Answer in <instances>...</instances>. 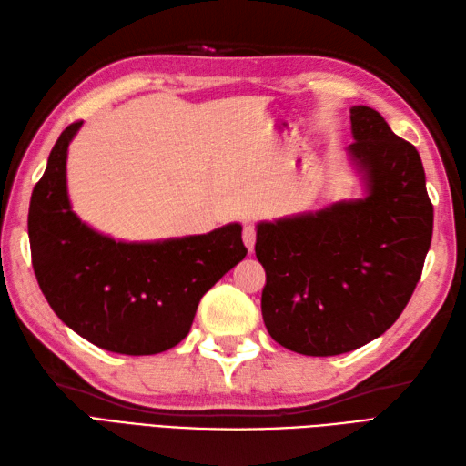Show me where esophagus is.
<instances>
[{
	"instance_id": "34e87169",
	"label": "esophagus",
	"mask_w": 466,
	"mask_h": 466,
	"mask_svg": "<svg viewBox=\"0 0 466 466\" xmlns=\"http://www.w3.org/2000/svg\"><path fill=\"white\" fill-rule=\"evenodd\" d=\"M242 240H244V244H246V248H248V252H254V244H256V228H254L252 224H246V226H244Z\"/></svg>"
}]
</instances>
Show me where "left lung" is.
<instances>
[{
  "mask_svg": "<svg viewBox=\"0 0 466 466\" xmlns=\"http://www.w3.org/2000/svg\"><path fill=\"white\" fill-rule=\"evenodd\" d=\"M362 198L256 226L262 319L284 349L334 356L379 339L417 289L432 204L417 147L369 106L350 107Z\"/></svg>",
  "mask_w": 466,
  "mask_h": 466,
  "instance_id": "1",
  "label": "left lung"
}]
</instances>
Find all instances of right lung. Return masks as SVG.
<instances>
[{"label": "right lung", "instance_id": "1", "mask_svg": "<svg viewBox=\"0 0 466 466\" xmlns=\"http://www.w3.org/2000/svg\"><path fill=\"white\" fill-rule=\"evenodd\" d=\"M84 122L57 137L32 192L27 234L39 289L57 319L104 350L144 356L186 339L198 302L244 260L242 226L156 242L96 232L72 210L67 146Z\"/></svg>", "mask_w": 466, "mask_h": 466}]
</instances>
